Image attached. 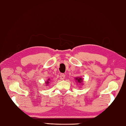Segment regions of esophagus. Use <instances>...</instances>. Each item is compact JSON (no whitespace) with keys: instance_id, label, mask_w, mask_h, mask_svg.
<instances>
[{"instance_id":"34e87169","label":"esophagus","mask_w":126,"mask_h":126,"mask_svg":"<svg viewBox=\"0 0 126 126\" xmlns=\"http://www.w3.org/2000/svg\"><path fill=\"white\" fill-rule=\"evenodd\" d=\"M65 78V74H60V79H61V80H63Z\"/></svg>"}]
</instances>
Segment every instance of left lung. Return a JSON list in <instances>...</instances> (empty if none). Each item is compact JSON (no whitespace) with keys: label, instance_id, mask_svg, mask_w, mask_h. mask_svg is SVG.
<instances>
[{"label":"left lung","instance_id":"8db88e82","mask_svg":"<svg viewBox=\"0 0 126 126\" xmlns=\"http://www.w3.org/2000/svg\"><path fill=\"white\" fill-rule=\"evenodd\" d=\"M75 81L77 83H78L79 85H83V79L82 78H80V77H77L75 79Z\"/></svg>","mask_w":126,"mask_h":126}]
</instances>
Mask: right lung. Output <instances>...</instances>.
Instances as JSON below:
<instances>
[{
    "mask_svg": "<svg viewBox=\"0 0 126 126\" xmlns=\"http://www.w3.org/2000/svg\"><path fill=\"white\" fill-rule=\"evenodd\" d=\"M50 79H48V80L46 81L45 82V84H46V86H47L48 84H49V82H50Z\"/></svg>",
    "mask_w": 126,
    "mask_h": 126,
    "instance_id": "obj_1",
    "label": "right lung"
}]
</instances>
